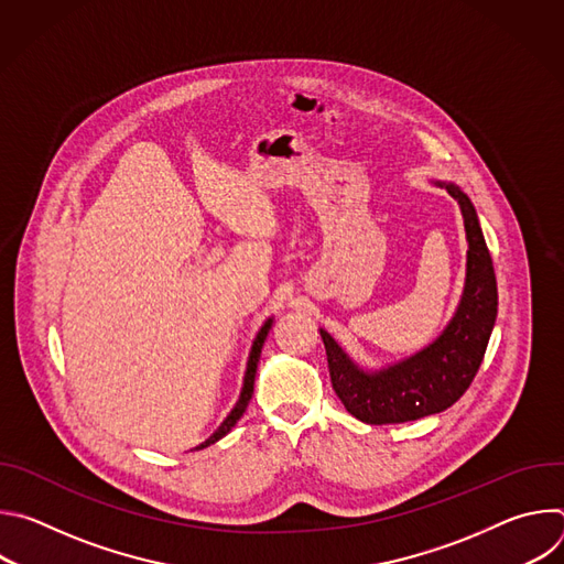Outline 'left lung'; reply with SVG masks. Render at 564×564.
Returning a JSON list of instances; mask_svg holds the SVG:
<instances>
[{
    "label": "left lung",
    "mask_w": 564,
    "mask_h": 564,
    "mask_svg": "<svg viewBox=\"0 0 564 564\" xmlns=\"http://www.w3.org/2000/svg\"><path fill=\"white\" fill-rule=\"evenodd\" d=\"M446 189L464 216L468 261L464 296L444 335L420 355L366 375L321 330L333 388L346 411L366 424H401L446 411L468 390L485 359L498 314L496 270L473 203L455 185Z\"/></svg>",
    "instance_id": "1"
}]
</instances>
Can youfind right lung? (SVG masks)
Segmentation results:
<instances>
[{
    "mask_svg": "<svg viewBox=\"0 0 564 564\" xmlns=\"http://www.w3.org/2000/svg\"><path fill=\"white\" fill-rule=\"evenodd\" d=\"M270 328H272V318H270V321H265V326L261 328V333H259V335H257V339H254V346H252V352H250V361H248V372H246L243 392H240V397H238V404H236V406H234V411L227 415V420L218 426V431H216L209 440H205L200 446H196V448H205V446H209V444L218 442L220 437H225V435L234 429V424H236L240 417H243V413H246V409H248V404H250V399H252V392H254L257 366H259L261 348H263V344H265V337H268Z\"/></svg>",
    "mask_w": 564,
    "mask_h": 564,
    "instance_id": "right-lung-1",
    "label": "right lung"
}]
</instances>
